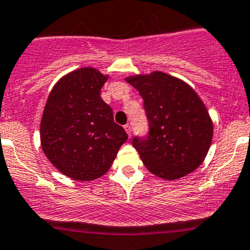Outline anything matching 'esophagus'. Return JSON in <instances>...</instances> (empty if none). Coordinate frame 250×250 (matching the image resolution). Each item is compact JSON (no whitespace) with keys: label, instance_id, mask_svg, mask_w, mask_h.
Wrapping results in <instances>:
<instances>
[{"label":"esophagus","instance_id":"obj_1","mask_svg":"<svg viewBox=\"0 0 250 250\" xmlns=\"http://www.w3.org/2000/svg\"><path fill=\"white\" fill-rule=\"evenodd\" d=\"M125 132H127L128 135H129V136L132 135V127H130V125H125Z\"/></svg>","mask_w":250,"mask_h":250}]
</instances>
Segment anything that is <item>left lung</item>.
Masks as SVG:
<instances>
[{
    "label": "left lung",
    "mask_w": 250,
    "mask_h": 250,
    "mask_svg": "<svg viewBox=\"0 0 250 250\" xmlns=\"http://www.w3.org/2000/svg\"><path fill=\"white\" fill-rule=\"evenodd\" d=\"M144 99L148 133L133 146L153 175L177 180L204 162L213 135L208 112L195 91L162 72L125 79Z\"/></svg>",
    "instance_id": "left-lung-1"
}]
</instances>
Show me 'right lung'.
Segmentation results:
<instances>
[{
	"mask_svg": "<svg viewBox=\"0 0 250 250\" xmlns=\"http://www.w3.org/2000/svg\"><path fill=\"white\" fill-rule=\"evenodd\" d=\"M106 79L93 68L69 73L54 86L44 109L42 148L57 170L74 180L104 175L128 139L101 98Z\"/></svg>",
	"mask_w": 250,
	"mask_h": 250,
	"instance_id": "right-lung-1",
	"label": "right lung"
}]
</instances>
